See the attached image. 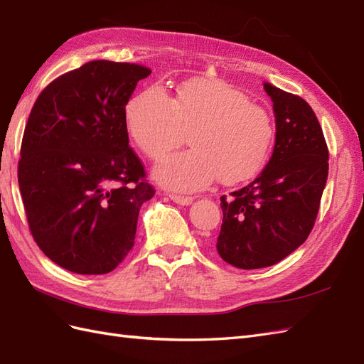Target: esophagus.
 I'll list each match as a JSON object with an SVG mask.
<instances>
[{"mask_svg":"<svg viewBox=\"0 0 364 364\" xmlns=\"http://www.w3.org/2000/svg\"><path fill=\"white\" fill-rule=\"evenodd\" d=\"M170 199L179 205H190L193 202L191 196H181V194H170Z\"/></svg>","mask_w":364,"mask_h":364,"instance_id":"esophagus-1","label":"esophagus"}]
</instances>
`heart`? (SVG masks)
<instances>
[{
    "label": "heart",
    "mask_w": 364,
    "mask_h": 364,
    "mask_svg": "<svg viewBox=\"0 0 364 364\" xmlns=\"http://www.w3.org/2000/svg\"><path fill=\"white\" fill-rule=\"evenodd\" d=\"M132 139L153 161L186 141L193 149L156 166V178L173 190H198L213 182L232 185L257 174L267 164L274 127L262 107L223 81L194 77L171 95L146 87L125 104Z\"/></svg>",
    "instance_id": "b5f03b06"
}]
</instances>
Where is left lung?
<instances>
[{
  "label": "left lung",
  "mask_w": 364,
  "mask_h": 364,
  "mask_svg": "<svg viewBox=\"0 0 364 364\" xmlns=\"http://www.w3.org/2000/svg\"><path fill=\"white\" fill-rule=\"evenodd\" d=\"M276 116V144L257 179L222 196L223 220L215 248L240 269L267 268L308 239L325 190L329 153L311 105L263 84Z\"/></svg>",
  "instance_id": "1"
}]
</instances>
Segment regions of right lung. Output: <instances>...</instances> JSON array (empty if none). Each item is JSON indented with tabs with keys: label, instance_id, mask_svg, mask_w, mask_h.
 Returning a JSON list of instances; mask_svg holds the SVG:
<instances>
[{
	"label": "right lung",
	"instance_id": "obj_1",
	"mask_svg": "<svg viewBox=\"0 0 364 364\" xmlns=\"http://www.w3.org/2000/svg\"><path fill=\"white\" fill-rule=\"evenodd\" d=\"M150 73L87 63L48 84L28 116L19 191L39 250L67 271L107 274L133 248L139 210L156 191L129 145L124 110Z\"/></svg>",
	"mask_w": 364,
	"mask_h": 364
}]
</instances>
